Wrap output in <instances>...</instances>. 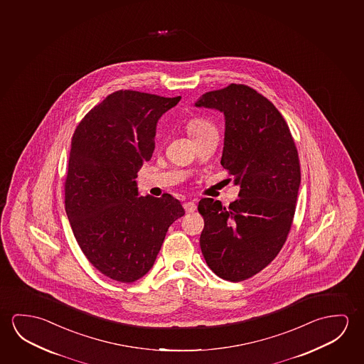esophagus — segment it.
Listing matches in <instances>:
<instances>
[{
	"label": "esophagus",
	"mask_w": 364,
	"mask_h": 364,
	"mask_svg": "<svg viewBox=\"0 0 364 364\" xmlns=\"http://www.w3.org/2000/svg\"><path fill=\"white\" fill-rule=\"evenodd\" d=\"M183 208H185L186 213H193V211H196V203L193 201L185 202Z\"/></svg>",
	"instance_id": "1"
}]
</instances>
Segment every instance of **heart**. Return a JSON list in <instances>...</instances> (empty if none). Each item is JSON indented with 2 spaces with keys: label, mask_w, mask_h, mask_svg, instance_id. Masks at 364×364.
<instances>
[{
  "label": "heart",
  "mask_w": 364,
  "mask_h": 364,
  "mask_svg": "<svg viewBox=\"0 0 364 364\" xmlns=\"http://www.w3.org/2000/svg\"><path fill=\"white\" fill-rule=\"evenodd\" d=\"M208 129H211V127L208 125V122H202L200 119H193L187 125V130H188V133H190L192 138H195L197 135L206 132Z\"/></svg>",
  "instance_id": "obj_1"
}]
</instances>
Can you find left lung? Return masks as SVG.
Masks as SVG:
<instances>
[{"mask_svg": "<svg viewBox=\"0 0 364 364\" xmlns=\"http://www.w3.org/2000/svg\"><path fill=\"white\" fill-rule=\"evenodd\" d=\"M195 106L225 116L221 166L240 186L229 208L213 198L198 202L200 247L216 276L240 282L266 268L287 239L301 183L299 154L281 112L250 87L231 83Z\"/></svg>", "mask_w": 364, "mask_h": 364, "instance_id": "1", "label": "left lung"}]
</instances>
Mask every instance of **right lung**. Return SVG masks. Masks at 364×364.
Here are the masks:
<instances>
[{"instance_id": "obj_1", "label": "right lung", "mask_w": 364, "mask_h": 364, "mask_svg": "<svg viewBox=\"0 0 364 364\" xmlns=\"http://www.w3.org/2000/svg\"><path fill=\"white\" fill-rule=\"evenodd\" d=\"M138 91H116L75 129L65 178V213L87 259L106 277L132 283L156 262L181 202L138 196L139 169L156 146V122L178 104Z\"/></svg>"}]
</instances>
